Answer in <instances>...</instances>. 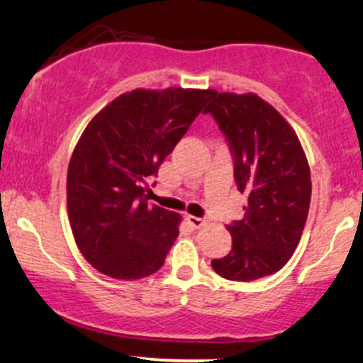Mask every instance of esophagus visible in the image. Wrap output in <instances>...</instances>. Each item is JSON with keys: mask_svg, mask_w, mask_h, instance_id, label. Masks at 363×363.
<instances>
[{"mask_svg": "<svg viewBox=\"0 0 363 363\" xmlns=\"http://www.w3.org/2000/svg\"><path fill=\"white\" fill-rule=\"evenodd\" d=\"M186 220H187V223L193 226V228H201V226L204 225L203 218H198V216H191V215H189V216L186 218Z\"/></svg>", "mask_w": 363, "mask_h": 363, "instance_id": "obj_1", "label": "esophagus"}]
</instances>
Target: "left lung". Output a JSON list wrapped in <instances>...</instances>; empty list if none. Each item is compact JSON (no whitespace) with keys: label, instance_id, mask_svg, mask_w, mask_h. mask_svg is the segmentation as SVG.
Segmentation results:
<instances>
[{"label":"left lung","instance_id":"left-lung-1","mask_svg":"<svg viewBox=\"0 0 363 363\" xmlns=\"http://www.w3.org/2000/svg\"><path fill=\"white\" fill-rule=\"evenodd\" d=\"M209 113L233 155V176L248 198L243 220L226 225L233 243L213 269L248 282L281 270L298 247L311 201V174L298 135L257 94L213 91Z\"/></svg>","mask_w":363,"mask_h":363}]
</instances>
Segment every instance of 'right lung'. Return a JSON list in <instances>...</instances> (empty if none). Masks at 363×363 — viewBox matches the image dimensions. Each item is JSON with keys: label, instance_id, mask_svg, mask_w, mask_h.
Masks as SVG:
<instances>
[{"label": "right lung", "instance_id": "add662e5", "mask_svg": "<svg viewBox=\"0 0 363 363\" xmlns=\"http://www.w3.org/2000/svg\"><path fill=\"white\" fill-rule=\"evenodd\" d=\"M211 94L135 89L86 126L69 162L67 209L74 240L96 270L135 281L164 265L181 216L148 204V181Z\"/></svg>", "mask_w": 363, "mask_h": 363}]
</instances>
